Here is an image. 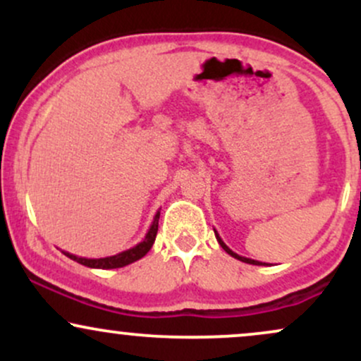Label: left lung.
Instances as JSON below:
<instances>
[{
    "mask_svg": "<svg viewBox=\"0 0 361 361\" xmlns=\"http://www.w3.org/2000/svg\"><path fill=\"white\" fill-rule=\"evenodd\" d=\"M214 233H215V238H217V241H219V244H221V246H222V250H224V251H226V252H227V255H231V256H233V258H235V259H239V261H243V263H250V264H258V267H259V264H267V263H261V261H256V259H251V258H244V256H239V255H238V252H234L233 250H231V247H229V246H227V244H226V243H224V241H222V239H221V235H219V234H217V231H215V229H214Z\"/></svg>",
    "mask_w": 361,
    "mask_h": 361,
    "instance_id": "8db88e82",
    "label": "left lung"
}]
</instances>
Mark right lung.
Instances as JSON below:
<instances>
[{"instance_id": "1", "label": "right lung", "mask_w": 361, "mask_h": 361, "mask_svg": "<svg viewBox=\"0 0 361 361\" xmlns=\"http://www.w3.org/2000/svg\"><path fill=\"white\" fill-rule=\"evenodd\" d=\"M159 210H157L154 219H152V224L151 227H149L146 238L142 239L139 244H135L134 247H130V250H126L122 252H118V255H114V256H106V258H81V256H76V255H71V252L68 251H62L64 252L68 258H71L73 261H78L80 264H85V267L88 268H100V270H114V268H122V267H127V264L134 263V261H137L140 258H144V256L147 255V251L151 250L152 244L156 241V234H157V222H159Z\"/></svg>"}]
</instances>
